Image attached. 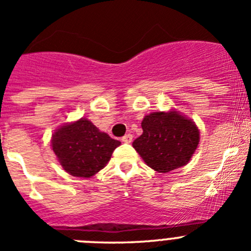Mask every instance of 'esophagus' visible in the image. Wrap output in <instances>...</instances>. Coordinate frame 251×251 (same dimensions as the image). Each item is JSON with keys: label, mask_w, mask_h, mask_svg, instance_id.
<instances>
[{"label": "esophagus", "mask_w": 251, "mask_h": 251, "mask_svg": "<svg viewBox=\"0 0 251 251\" xmlns=\"http://www.w3.org/2000/svg\"><path fill=\"white\" fill-rule=\"evenodd\" d=\"M122 142L129 144V143L133 142V135L132 134H126L123 138H122Z\"/></svg>", "instance_id": "esophagus-1"}]
</instances>
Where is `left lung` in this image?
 Here are the masks:
<instances>
[{
    "label": "left lung",
    "mask_w": 251,
    "mask_h": 251,
    "mask_svg": "<svg viewBox=\"0 0 251 251\" xmlns=\"http://www.w3.org/2000/svg\"><path fill=\"white\" fill-rule=\"evenodd\" d=\"M143 134L133 148L149 168L169 173L186 165L200 143L195 122L177 111L152 112L142 122Z\"/></svg>",
    "instance_id": "8db88e82"
}]
</instances>
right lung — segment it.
I'll return each instance as SVG.
<instances>
[{"instance_id":"add662e5","label":"right lung","mask_w":251,"mask_h":251,"mask_svg":"<svg viewBox=\"0 0 251 251\" xmlns=\"http://www.w3.org/2000/svg\"><path fill=\"white\" fill-rule=\"evenodd\" d=\"M121 142L100 132L94 123L81 118L66 123L51 137L55 152L64 170L76 177H91L106 166Z\"/></svg>"}]
</instances>
